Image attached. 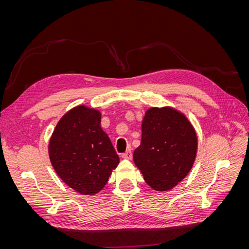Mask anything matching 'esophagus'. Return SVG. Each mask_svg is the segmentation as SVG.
Segmentation results:
<instances>
[{
    "label": "esophagus",
    "mask_w": 249,
    "mask_h": 249,
    "mask_svg": "<svg viewBox=\"0 0 249 249\" xmlns=\"http://www.w3.org/2000/svg\"><path fill=\"white\" fill-rule=\"evenodd\" d=\"M132 157H133V155H132L131 150H127V152L123 154V159H125V160H131Z\"/></svg>",
    "instance_id": "esophagus-1"
}]
</instances>
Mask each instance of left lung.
<instances>
[{
	"mask_svg": "<svg viewBox=\"0 0 249 249\" xmlns=\"http://www.w3.org/2000/svg\"><path fill=\"white\" fill-rule=\"evenodd\" d=\"M197 146L196 131L183 112L170 106L152 107L143 116L140 146L133 160L150 188L168 191L192 169Z\"/></svg>",
	"mask_w": 249,
	"mask_h": 249,
	"instance_id": "8db88e82",
	"label": "left lung"
}]
</instances>
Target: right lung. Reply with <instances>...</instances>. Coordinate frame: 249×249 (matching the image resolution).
I'll return each mask as SVG.
<instances>
[{"label": "right lung", "mask_w": 249, "mask_h": 249, "mask_svg": "<svg viewBox=\"0 0 249 249\" xmlns=\"http://www.w3.org/2000/svg\"><path fill=\"white\" fill-rule=\"evenodd\" d=\"M99 110L73 107L60 118L49 141L50 161L57 176L76 192L99 193L119 158L101 126Z\"/></svg>", "instance_id": "add662e5"}]
</instances>
